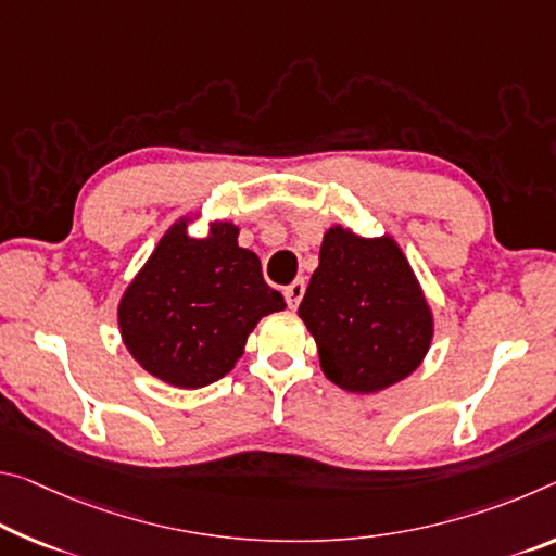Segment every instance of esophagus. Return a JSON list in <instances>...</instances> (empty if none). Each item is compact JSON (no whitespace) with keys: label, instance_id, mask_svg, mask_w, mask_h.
<instances>
[{"label":"esophagus","instance_id":"34e87169","mask_svg":"<svg viewBox=\"0 0 556 556\" xmlns=\"http://www.w3.org/2000/svg\"><path fill=\"white\" fill-rule=\"evenodd\" d=\"M304 292H306V285H304V279H294L292 285L285 287V299H287L289 309H296L299 302H302Z\"/></svg>","mask_w":556,"mask_h":556}]
</instances>
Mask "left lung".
<instances>
[{
  "label": "left lung",
  "instance_id": "left-lung-1",
  "mask_svg": "<svg viewBox=\"0 0 556 556\" xmlns=\"http://www.w3.org/2000/svg\"><path fill=\"white\" fill-rule=\"evenodd\" d=\"M299 316L319 346L326 378L351 393L403 381L433 339V316L399 244L343 227L324 235Z\"/></svg>",
  "mask_w": 556,
  "mask_h": 556
}]
</instances>
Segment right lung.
Listing matches in <instances>:
<instances>
[{
  "label": "right lung",
  "instance_id": "1",
  "mask_svg": "<svg viewBox=\"0 0 556 556\" xmlns=\"http://www.w3.org/2000/svg\"><path fill=\"white\" fill-rule=\"evenodd\" d=\"M285 306L264 281L257 254L237 244L232 223H215L198 240L180 219L130 281L118 324L148 374L178 389H202L230 374L262 316Z\"/></svg>",
  "mask_w": 556,
  "mask_h": 556
}]
</instances>
